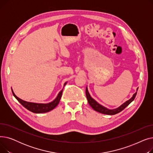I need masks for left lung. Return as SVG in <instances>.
Returning <instances> with one entry per match:
<instances>
[{
    "instance_id": "obj_1",
    "label": "left lung",
    "mask_w": 153,
    "mask_h": 153,
    "mask_svg": "<svg viewBox=\"0 0 153 153\" xmlns=\"http://www.w3.org/2000/svg\"><path fill=\"white\" fill-rule=\"evenodd\" d=\"M138 88L136 89V92L133 95V96L131 97V99H130L126 101L125 103H123V104H122L121 105L120 107H118L117 108L115 109H108L107 108H106L105 107H104L102 105H100V103H99L97 101L95 100H94L89 94V91H88V89L87 87H86V90H85V94H86V97H87V99L88 101V103H89V105H91V107L96 111H98L99 113L103 114H106V115H113L115 114H117L119 112L122 111L124 108H125L129 104L133 101V100L134 99L136 94H137V91H138Z\"/></svg>"
}]
</instances>
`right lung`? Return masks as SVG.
Segmentation results:
<instances>
[{
    "label": "right lung",
    "mask_w": 153,
    "mask_h": 153,
    "mask_svg": "<svg viewBox=\"0 0 153 153\" xmlns=\"http://www.w3.org/2000/svg\"><path fill=\"white\" fill-rule=\"evenodd\" d=\"M67 82L64 83V86L66 84ZM63 89L59 92L56 98L53 100L52 102L48 103H34V102H27L25 100H23L22 99L19 98L17 95L15 94V93L13 91V89H12V92L15 99H17L22 105L26 108L29 111L33 112V113L35 114H41V113H46V112L50 111L54 109L56 106L58 105V103L60 101V99L62 96Z\"/></svg>",
    "instance_id": "1"
}]
</instances>
